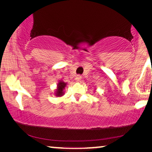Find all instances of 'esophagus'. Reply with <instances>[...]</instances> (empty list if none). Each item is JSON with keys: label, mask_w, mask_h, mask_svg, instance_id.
Returning a JSON list of instances; mask_svg holds the SVG:
<instances>
[{"label": "esophagus", "mask_w": 152, "mask_h": 152, "mask_svg": "<svg viewBox=\"0 0 152 152\" xmlns=\"http://www.w3.org/2000/svg\"><path fill=\"white\" fill-rule=\"evenodd\" d=\"M75 80H76L77 82H80L81 80H82V76H81V75H77V76L76 77Z\"/></svg>", "instance_id": "esophagus-1"}]
</instances>
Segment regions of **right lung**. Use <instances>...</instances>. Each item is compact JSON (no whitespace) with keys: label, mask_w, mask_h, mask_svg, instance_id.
Returning <instances> with one entry per match:
<instances>
[{"label":"right lung","mask_w":152,"mask_h":152,"mask_svg":"<svg viewBox=\"0 0 152 152\" xmlns=\"http://www.w3.org/2000/svg\"><path fill=\"white\" fill-rule=\"evenodd\" d=\"M66 86V83H64L62 81H60L58 84L57 86V91H56V96H61V95H64V89L65 88V87Z\"/></svg>","instance_id":"obj_1"}]
</instances>
